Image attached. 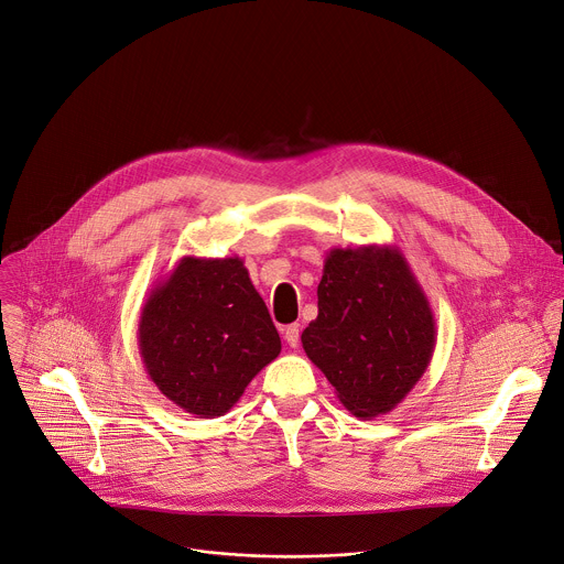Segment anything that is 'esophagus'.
I'll list each match as a JSON object with an SVG mask.
<instances>
[{
  "label": "esophagus",
  "mask_w": 564,
  "mask_h": 564,
  "mask_svg": "<svg viewBox=\"0 0 564 564\" xmlns=\"http://www.w3.org/2000/svg\"><path fill=\"white\" fill-rule=\"evenodd\" d=\"M299 337H301V326H299V324L288 326V328H285V333H283V339H285V341H288V346H292V348H296V346H299Z\"/></svg>",
  "instance_id": "34e87169"
}]
</instances>
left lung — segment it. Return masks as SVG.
<instances>
[{"label":"left lung","mask_w":564,"mask_h":564,"mask_svg":"<svg viewBox=\"0 0 564 564\" xmlns=\"http://www.w3.org/2000/svg\"><path fill=\"white\" fill-rule=\"evenodd\" d=\"M319 315L301 335L305 355L357 419L389 414L427 371L436 322L393 245L335 247L317 288Z\"/></svg>","instance_id":"left-lung-1"}]
</instances>
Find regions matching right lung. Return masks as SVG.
<instances>
[{
    "instance_id": "obj_1",
    "label": "right lung",
    "mask_w": 564,
    "mask_h": 564,
    "mask_svg": "<svg viewBox=\"0 0 564 564\" xmlns=\"http://www.w3.org/2000/svg\"><path fill=\"white\" fill-rule=\"evenodd\" d=\"M137 339L150 380L195 419L225 416L281 352L268 305L238 256H184L145 299Z\"/></svg>"
}]
</instances>
